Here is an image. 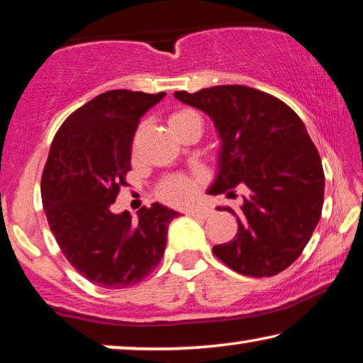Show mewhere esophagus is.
Wrapping results in <instances>:
<instances>
[{
	"label": "esophagus",
	"instance_id": "esophagus-1",
	"mask_svg": "<svg viewBox=\"0 0 363 363\" xmlns=\"http://www.w3.org/2000/svg\"><path fill=\"white\" fill-rule=\"evenodd\" d=\"M188 216H193V218H199V219H208L211 216V209L208 208H191V209H186L185 211Z\"/></svg>",
	"mask_w": 363,
	"mask_h": 363
}]
</instances>
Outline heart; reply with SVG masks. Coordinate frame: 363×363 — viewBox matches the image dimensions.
Masks as SVG:
<instances>
[{"label": "heart", "instance_id": "b5f03b06", "mask_svg": "<svg viewBox=\"0 0 363 363\" xmlns=\"http://www.w3.org/2000/svg\"><path fill=\"white\" fill-rule=\"evenodd\" d=\"M198 118L193 111H188V109H182V111L173 113L169 124L170 128H177L185 123V121H190ZM144 125H140L138 130V135H135L134 145L138 143V138L143 133ZM203 185V177L201 175H185V173H175V175L165 177L164 180L159 183L157 186V196H159L162 201L175 204V206H183V204H188L193 201L194 196H196L199 188Z\"/></svg>", "mask_w": 363, "mask_h": 363}]
</instances>
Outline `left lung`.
<instances>
[{"label":"left lung","instance_id":"obj_1","mask_svg":"<svg viewBox=\"0 0 363 363\" xmlns=\"http://www.w3.org/2000/svg\"><path fill=\"white\" fill-rule=\"evenodd\" d=\"M175 98L214 121L223 150L209 193H245L238 234L213 252L247 277L288 269L311 239L324 203V170L316 145L293 109L272 94L244 85L175 91ZM219 211L235 214L230 206Z\"/></svg>","mask_w":363,"mask_h":363}]
</instances>
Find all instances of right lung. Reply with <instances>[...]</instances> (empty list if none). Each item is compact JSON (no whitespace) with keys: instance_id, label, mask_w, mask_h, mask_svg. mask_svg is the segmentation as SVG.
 <instances>
[{"instance_id":"obj_1","label":"right lung","mask_w":363,"mask_h":363,"mask_svg":"<svg viewBox=\"0 0 363 363\" xmlns=\"http://www.w3.org/2000/svg\"><path fill=\"white\" fill-rule=\"evenodd\" d=\"M165 93L111 90L68 116L52 140L40 180L49 228L80 275L108 290L138 285L160 264L178 213L154 203L139 223L113 203L128 185L130 147L140 118Z\"/></svg>"}]
</instances>
